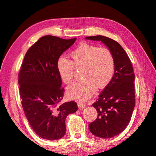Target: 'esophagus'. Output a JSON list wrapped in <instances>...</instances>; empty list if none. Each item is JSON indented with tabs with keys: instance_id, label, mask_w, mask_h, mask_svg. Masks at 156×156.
I'll list each match as a JSON object with an SVG mask.
<instances>
[{
	"instance_id": "1",
	"label": "esophagus",
	"mask_w": 156,
	"mask_h": 156,
	"mask_svg": "<svg viewBox=\"0 0 156 156\" xmlns=\"http://www.w3.org/2000/svg\"><path fill=\"white\" fill-rule=\"evenodd\" d=\"M78 106L79 109H83L85 107V104L83 102H78Z\"/></svg>"
}]
</instances>
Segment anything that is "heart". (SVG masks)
<instances>
[{
    "instance_id": "heart-1",
    "label": "heart",
    "mask_w": 156,
    "mask_h": 156,
    "mask_svg": "<svg viewBox=\"0 0 156 156\" xmlns=\"http://www.w3.org/2000/svg\"><path fill=\"white\" fill-rule=\"evenodd\" d=\"M72 61L61 58L58 61V74L65 84L73 80L75 69H82L83 80L71 84L67 95L71 99L84 101L91 97L96 89L108 86L115 73V58L109 49L86 43L79 45L70 54Z\"/></svg>"
}]
</instances>
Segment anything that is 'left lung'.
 <instances>
[{
    "label": "left lung",
    "instance_id": "8db88e82",
    "mask_svg": "<svg viewBox=\"0 0 156 156\" xmlns=\"http://www.w3.org/2000/svg\"><path fill=\"white\" fill-rule=\"evenodd\" d=\"M87 39L101 41L111 51L115 58V73L92 106L98 117L89 125L95 136L108 138L119 134L131 119L135 106L134 73L131 61L121 45L101 35L90 36Z\"/></svg>",
    "mask_w": 156,
    "mask_h": 156
}]
</instances>
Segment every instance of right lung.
<instances>
[{
  "label": "right lung",
  "mask_w": 156,
  "mask_h": 156,
  "mask_svg": "<svg viewBox=\"0 0 156 156\" xmlns=\"http://www.w3.org/2000/svg\"><path fill=\"white\" fill-rule=\"evenodd\" d=\"M76 38L52 35L41 37L28 50L18 74L20 95L24 114L39 137L55 140L66 134V119L78 110L71 101L61 103L64 88L57 64Z\"/></svg>",
  "instance_id": "add662e5"
}]
</instances>
